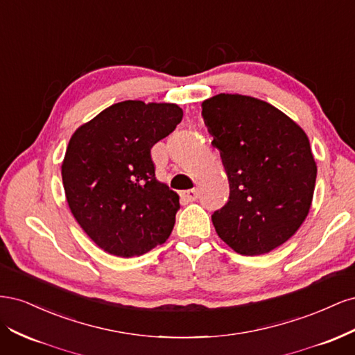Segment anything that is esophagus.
Instances as JSON below:
<instances>
[{
    "mask_svg": "<svg viewBox=\"0 0 355 355\" xmlns=\"http://www.w3.org/2000/svg\"><path fill=\"white\" fill-rule=\"evenodd\" d=\"M180 197L187 200V201H196L198 198V189L194 188V189H188V191H184L180 194Z\"/></svg>",
    "mask_w": 355,
    "mask_h": 355,
    "instance_id": "obj_1",
    "label": "esophagus"
}]
</instances>
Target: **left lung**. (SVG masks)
Returning a JSON list of instances; mask_svg holds the SVG:
<instances>
[{
  "instance_id": "8db88e82",
  "label": "left lung",
  "mask_w": 355,
  "mask_h": 355,
  "mask_svg": "<svg viewBox=\"0 0 355 355\" xmlns=\"http://www.w3.org/2000/svg\"><path fill=\"white\" fill-rule=\"evenodd\" d=\"M220 153L230 200L211 214L222 241L244 256L292 239L314 197L317 164L304 128L271 103L219 93L201 103Z\"/></svg>"
}]
</instances>
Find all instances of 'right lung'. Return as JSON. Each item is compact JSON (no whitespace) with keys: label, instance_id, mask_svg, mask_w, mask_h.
Instances as JSON below:
<instances>
[{"label":"right lung","instance_id":"right-lung-1","mask_svg":"<svg viewBox=\"0 0 355 355\" xmlns=\"http://www.w3.org/2000/svg\"><path fill=\"white\" fill-rule=\"evenodd\" d=\"M176 103L124 101L69 139L62 180L71 213L106 253L133 257L166 243L179 196L155 178L151 148L182 121Z\"/></svg>","mask_w":355,"mask_h":355}]
</instances>
